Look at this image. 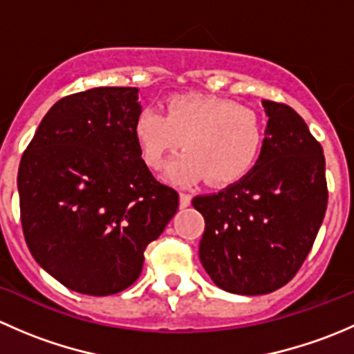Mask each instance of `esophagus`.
<instances>
[{"instance_id":"obj_1","label":"esophagus","mask_w":354,"mask_h":354,"mask_svg":"<svg viewBox=\"0 0 354 354\" xmlns=\"http://www.w3.org/2000/svg\"><path fill=\"white\" fill-rule=\"evenodd\" d=\"M190 202H192V195L180 194V207H181V209H185V207L190 205Z\"/></svg>"}]
</instances>
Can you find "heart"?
<instances>
[{
  "mask_svg": "<svg viewBox=\"0 0 354 354\" xmlns=\"http://www.w3.org/2000/svg\"><path fill=\"white\" fill-rule=\"evenodd\" d=\"M133 137L142 159L157 169L183 140L185 154L167 166L166 176L187 183L205 176L210 185H230L255 164L263 142L257 111L205 94H174L164 113L145 108L135 116Z\"/></svg>",
  "mask_w": 354,
  "mask_h": 354,
  "instance_id": "1",
  "label": "heart"
}]
</instances>
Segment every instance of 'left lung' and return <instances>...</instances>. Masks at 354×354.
Instances as JSON below:
<instances>
[{
    "label": "left lung",
    "instance_id": "left-lung-1",
    "mask_svg": "<svg viewBox=\"0 0 354 354\" xmlns=\"http://www.w3.org/2000/svg\"><path fill=\"white\" fill-rule=\"evenodd\" d=\"M269 116L262 151L241 180L192 200L205 219L200 262L216 286L267 295L295 277L327 209L326 157L303 118L262 101Z\"/></svg>",
    "mask_w": 354,
    "mask_h": 354
}]
</instances>
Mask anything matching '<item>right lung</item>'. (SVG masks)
Returning <instances> with one entry per match:
<instances>
[{
  "mask_svg": "<svg viewBox=\"0 0 354 354\" xmlns=\"http://www.w3.org/2000/svg\"><path fill=\"white\" fill-rule=\"evenodd\" d=\"M137 87H95L48 111L19 167L20 217L35 262L71 291L120 292L176 214L133 137Z\"/></svg>",
  "mask_w": 354,
  "mask_h": 354,
  "instance_id": "add662e5",
  "label": "right lung"
}]
</instances>
